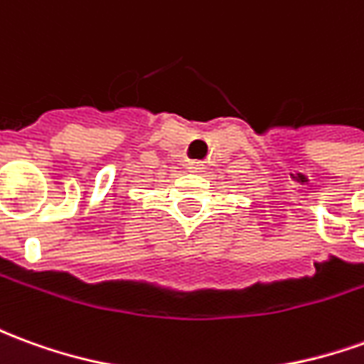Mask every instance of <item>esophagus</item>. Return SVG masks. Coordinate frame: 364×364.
I'll list each match as a JSON object with an SVG mask.
<instances>
[{
    "mask_svg": "<svg viewBox=\"0 0 364 364\" xmlns=\"http://www.w3.org/2000/svg\"><path fill=\"white\" fill-rule=\"evenodd\" d=\"M187 169H189L191 173H200L205 167H203V164H199V161H193V164H189V167H187Z\"/></svg>",
    "mask_w": 364,
    "mask_h": 364,
    "instance_id": "esophagus-1",
    "label": "esophagus"
}]
</instances>
